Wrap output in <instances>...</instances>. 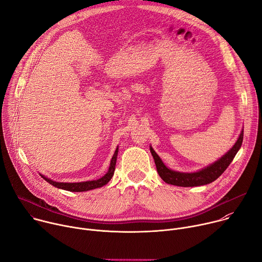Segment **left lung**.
Wrapping results in <instances>:
<instances>
[{"label":"left lung","instance_id":"left-lung-1","mask_svg":"<svg viewBox=\"0 0 262 262\" xmlns=\"http://www.w3.org/2000/svg\"><path fill=\"white\" fill-rule=\"evenodd\" d=\"M243 139H244V130H242L234 146L225 156H223L219 161H216L212 165L195 173H180V172L172 171L164 165V163L162 162L160 157L156 154L152 147H150V152L155 159L158 173L165 182L173 185L184 186V188L185 186H198V185L208 184L214 181L224 173V171L227 169V167L230 165L235 155L239 150L243 143Z\"/></svg>","mask_w":262,"mask_h":262}]
</instances>
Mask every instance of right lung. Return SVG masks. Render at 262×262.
Segmentation results:
<instances>
[{"label":"right lung","mask_w":262,"mask_h":262,"mask_svg":"<svg viewBox=\"0 0 262 262\" xmlns=\"http://www.w3.org/2000/svg\"><path fill=\"white\" fill-rule=\"evenodd\" d=\"M117 156H118V148L116 149V151L112 158L111 164H110V168L108 171L106 172L105 175H103L101 178L96 179V180H91V181H84V182H74V183H68V182H56L53 181L49 178H46L43 175H41L49 183H51L52 185L56 186L58 189H62V190H66V191H70V192H86V191H90L93 189H97L100 188V186L106 184L111 178L113 177L114 175V171H115V166H116V160H117Z\"/></svg>","instance_id":"1"}]
</instances>
